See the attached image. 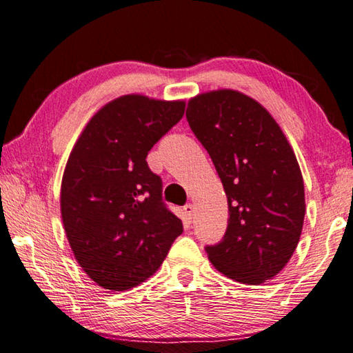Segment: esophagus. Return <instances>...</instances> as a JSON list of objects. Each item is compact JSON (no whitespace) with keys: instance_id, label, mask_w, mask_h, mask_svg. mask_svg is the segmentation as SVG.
<instances>
[{"instance_id":"obj_1","label":"esophagus","mask_w":353,"mask_h":353,"mask_svg":"<svg viewBox=\"0 0 353 353\" xmlns=\"http://www.w3.org/2000/svg\"><path fill=\"white\" fill-rule=\"evenodd\" d=\"M183 211H184V215H186V220H188V221L192 220V215H194V205H190V203H189V205H186V206L183 208Z\"/></svg>"}]
</instances>
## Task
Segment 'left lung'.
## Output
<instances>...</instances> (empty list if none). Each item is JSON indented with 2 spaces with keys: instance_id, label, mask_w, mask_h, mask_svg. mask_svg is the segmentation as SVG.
Instances as JSON below:
<instances>
[{
  "instance_id": "left-lung-1",
  "label": "left lung",
  "mask_w": 353,
  "mask_h": 353,
  "mask_svg": "<svg viewBox=\"0 0 353 353\" xmlns=\"http://www.w3.org/2000/svg\"><path fill=\"white\" fill-rule=\"evenodd\" d=\"M186 119L230 208L223 239L206 246L209 261L230 279L259 285L281 273L299 242L305 195L298 159L268 111L239 91L190 99Z\"/></svg>"
}]
</instances>
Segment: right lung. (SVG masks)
Wrapping results in <instances>:
<instances>
[{"mask_svg":"<svg viewBox=\"0 0 353 353\" xmlns=\"http://www.w3.org/2000/svg\"><path fill=\"white\" fill-rule=\"evenodd\" d=\"M183 101L130 94L91 117L68 159L60 208L80 267L113 292L147 281L183 232L150 170V148L184 114Z\"/></svg>","mask_w":353,"mask_h":353,"instance_id":"1","label":"right lung"}]
</instances>
